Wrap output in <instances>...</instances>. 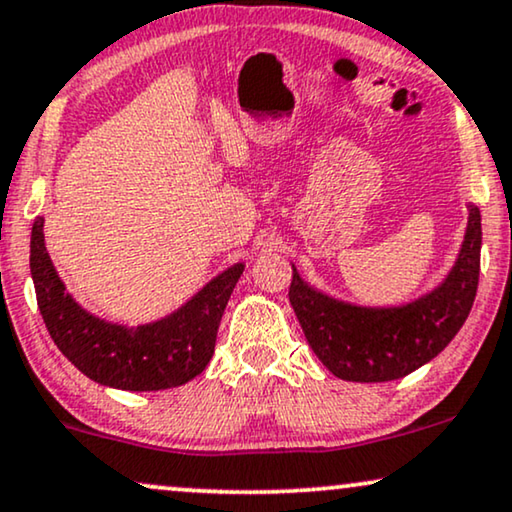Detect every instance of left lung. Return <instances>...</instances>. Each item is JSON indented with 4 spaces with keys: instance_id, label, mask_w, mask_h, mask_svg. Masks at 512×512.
I'll use <instances>...</instances> for the list:
<instances>
[{
    "instance_id": "obj_1",
    "label": "left lung",
    "mask_w": 512,
    "mask_h": 512,
    "mask_svg": "<svg viewBox=\"0 0 512 512\" xmlns=\"http://www.w3.org/2000/svg\"><path fill=\"white\" fill-rule=\"evenodd\" d=\"M482 217L468 203V224L447 276L398 306L344 302L313 288L292 264L290 304L320 363L344 381H393L433 360L466 323L480 276Z\"/></svg>"
}]
</instances>
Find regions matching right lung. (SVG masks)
<instances>
[{
	"instance_id": "right-lung-1",
	"label": "right lung",
	"mask_w": 512,
	"mask_h": 512,
	"mask_svg": "<svg viewBox=\"0 0 512 512\" xmlns=\"http://www.w3.org/2000/svg\"><path fill=\"white\" fill-rule=\"evenodd\" d=\"M245 269L231 264L168 316L121 325L86 311L60 281L44 243V217L32 224L30 271L46 330L88 379L121 391H163L206 370L224 306Z\"/></svg>"
}]
</instances>
